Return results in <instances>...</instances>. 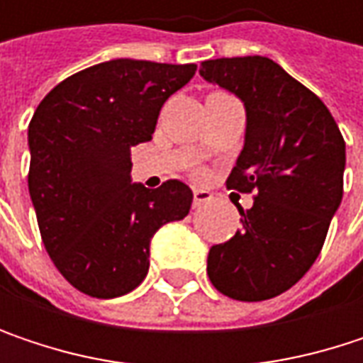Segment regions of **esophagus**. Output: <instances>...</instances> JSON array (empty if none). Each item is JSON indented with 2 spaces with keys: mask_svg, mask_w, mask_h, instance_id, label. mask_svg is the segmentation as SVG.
Returning a JSON list of instances; mask_svg holds the SVG:
<instances>
[{
  "mask_svg": "<svg viewBox=\"0 0 363 363\" xmlns=\"http://www.w3.org/2000/svg\"><path fill=\"white\" fill-rule=\"evenodd\" d=\"M208 201H212V193L210 191H206V189H195L193 191V206L195 208H199V206H203Z\"/></svg>",
  "mask_w": 363,
  "mask_h": 363,
  "instance_id": "34e87169",
  "label": "esophagus"
}]
</instances>
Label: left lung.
<instances>
[{"instance_id": "8db88e82", "label": "left lung", "mask_w": 363, "mask_h": 363, "mask_svg": "<svg viewBox=\"0 0 363 363\" xmlns=\"http://www.w3.org/2000/svg\"><path fill=\"white\" fill-rule=\"evenodd\" d=\"M203 79L244 101L246 143L227 189L254 193L242 229L210 248L208 277L235 301L290 290L315 262L342 199L345 138L328 107L264 56L203 60Z\"/></svg>"}]
</instances>
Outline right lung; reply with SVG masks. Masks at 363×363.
Returning a JSON list of instances; mask_svg holds the SVG:
<instances>
[{
    "label": "right lung",
    "instance_id": "obj_1",
    "mask_svg": "<svg viewBox=\"0 0 363 363\" xmlns=\"http://www.w3.org/2000/svg\"><path fill=\"white\" fill-rule=\"evenodd\" d=\"M195 71L193 62H101L52 88L29 123V193L41 242L88 296L132 292L147 277L155 231L191 210L184 182L132 184L130 149L151 140L164 103Z\"/></svg>",
    "mask_w": 363,
    "mask_h": 363
}]
</instances>
